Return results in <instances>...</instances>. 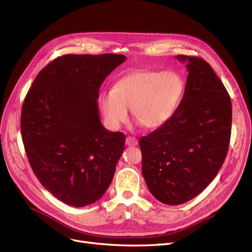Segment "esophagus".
I'll return each instance as SVG.
<instances>
[{"instance_id":"1","label":"esophagus","mask_w":252,"mask_h":252,"mask_svg":"<svg viewBox=\"0 0 252 252\" xmlns=\"http://www.w3.org/2000/svg\"><path fill=\"white\" fill-rule=\"evenodd\" d=\"M126 144L127 145V146H137L138 141L135 137H127L126 139Z\"/></svg>"}]
</instances>
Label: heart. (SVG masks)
<instances>
[{
  "mask_svg": "<svg viewBox=\"0 0 252 252\" xmlns=\"http://www.w3.org/2000/svg\"><path fill=\"white\" fill-rule=\"evenodd\" d=\"M185 92V79L175 70H136L117 79L110 92H103L99 105L113 128L127 122V109L144 126L157 128L175 116Z\"/></svg>",
  "mask_w": 252,
  "mask_h": 252,
  "instance_id": "1",
  "label": "heart"
}]
</instances>
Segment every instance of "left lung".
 Masks as SVG:
<instances>
[{
  "instance_id": "left-lung-1",
  "label": "left lung",
  "mask_w": 252,
  "mask_h": 252,
  "mask_svg": "<svg viewBox=\"0 0 252 252\" xmlns=\"http://www.w3.org/2000/svg\"><path fill=\"white\" fill-rule=\"evenodd\" d=\"M177 58L189 71L183 102L168 123L139 142L147 187L168 205L193 199L216 178L232 126L231 98L211 66L198 57Z\"/></svg>"
}]
</instances>
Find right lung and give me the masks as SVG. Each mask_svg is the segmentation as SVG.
Listing matches in <instances>:
<instances>
[{"instance_id": "1", "label": "right lung", "mask_w": 252, "mask_h": 252, "mask_svg": "<svg viewBox=\"0 0 252 252\" xmlns=\"http://www.w3.org/2000/svg\"><path fill=\"white\" fill-rule=\"evenodd\" d=\"M125 55H64L38 72L21 111V136L35 177L63 203L99 200L112 182L126 136L99 117V89Z\"/></svg>"}]
</instances>
